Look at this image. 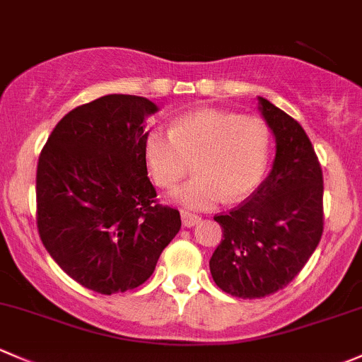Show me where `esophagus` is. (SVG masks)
Wrapping results in <instances>:
<instances>
[{
  "label": "esophagus",
  "instance_id": "esophagus-1",
  "mask_svg": "<svg viewBox=\"0 0 362 362\" xmlns=\"http://www.w3.org/2000/svg\"><path fill=\"white\" fill-rule=\"evenodd\" d=\"M182 222L185 227H194L197 222H201V216L194 215L191 211H182Z\"/></svg>",
  "mask_w": 362,
  "mask_h": 362
}]
</instances>
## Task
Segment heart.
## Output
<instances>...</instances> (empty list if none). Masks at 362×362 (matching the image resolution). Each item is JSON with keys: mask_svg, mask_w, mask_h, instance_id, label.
<instances>
[{"mask_svg": "<svg viewBox=\"0 0 362 362\" xmlns=\"http://www.w3.org/2000/svg\"><path fill=\"white\" fill-rule=\"evenodd\" d=\"M147 170L156 185L171 189L196 170V177L173 192L192 210H208L226 197L241 201L257 191L271 158V130L257 116L227 111L184 114L170 133L151 130L144 140Z\"/></svg>", "mask_w": 362, "mask_h": 362, "instance_id": "heart-1", "label": "heart"}]
</instances>
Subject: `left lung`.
I'll return each mask as SVG.
<instances>
[{"instance_id": "left-lung-1", "label": "left lung", "mask_w": 362, "mask_h": 362, "mask_svg": "<svg viewBox=\"0 0 362 362\" xmlns=\"http://www.w3.org/2000/svg\"><path fill=\"white\" fill-rule=\"evenodd\" d=\"M260 111L276 136V159L246 201L218 213L223 239L210 271L222 291L262 298L291 283L317 248L325 229L322 170L305 130L260 97Z\"/></svg>"}]
</instances>
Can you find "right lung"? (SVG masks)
Here are the masks:
<instances>
[{
	"instance_id": "1",
	"label": "right lung",
	"mask_w": 362,
	"mask_h": 362,
	"mask_svg": "<svg viewBox=\"0 0 362 362\" xmlns=\"http://www.w3.org/2000/svg\"><path fill=\"white\" fill-rule=\"evenodd\" d=\"M158 111L136 95H105L72 109L48 136L36 171V223L45 248L76 283L112 295L140 286L180 230L147 177L144 121Z\"/></svg>"
}]
</instances>
